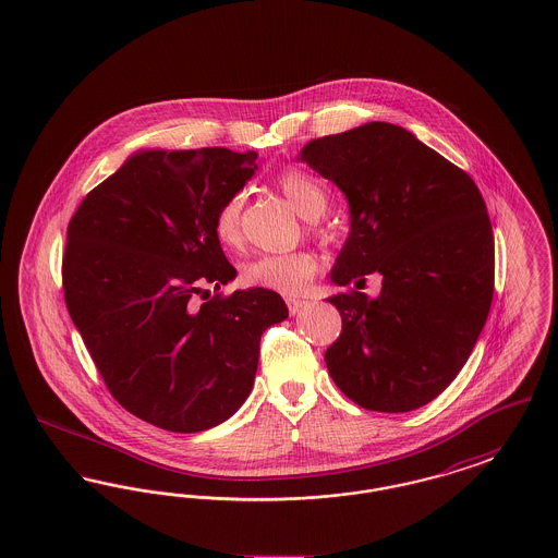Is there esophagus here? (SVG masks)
<instances>
[{
  "label": "esophagus",
  "mask_w": 558,
  "mask_h": 558,
  "mask_svg": "<svg viewBox=\"0 0 558 558\" xmlns=\"http://www.w3.org/2000/svg\"><path fill=\"white\" fill-rule=\"evenodd\" d=\"M287 307H289V314H291V316H296L303 307H307V301H305V299H291V296H289V299H287Z\"/></svg>",
  "instance_id": "obj_1"
}]
</instances>
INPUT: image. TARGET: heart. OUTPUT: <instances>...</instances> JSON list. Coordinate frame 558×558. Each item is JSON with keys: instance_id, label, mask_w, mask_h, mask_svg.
I'll return each mask as SVG.
<instances>
[{"instance_id": "heart-1", "label": "heart", "mask_w": 558, "mask_h": 558, "mask_svg": "<svg viewBox=\"0 0 558 558\" xmlns=\"http://www.w3.org/2000/svg\"><path fill=\"white\" fill-rule=\"evenodd\" d=\"M276 186L291 201L292 207L307 219H318L328 209V194L318 180L301 169H284L276 175ZM244 196H228L213 217V234L228 251H239L242 234ZM318 271V255L314 251H292L282 255H259L240 269V280L248 289L294 294Z\"/></svg>"}]
</instances>
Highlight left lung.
<instances>
[{
	"label": "left lung",
	"mask_w": 558,
	"mask_h": 558,
	"mask_svg": "<svg viewBox=\"0 0 558 558\" xmlns=\"http://www.w3.org/2000/svg\"><path fill=\"white\" fill-rule=\"evenodd\" d=\"M301 159L345 192L351 234L332 269L339 287L384 276L378 300L350 288L328 301L343 328L326 366L347 398L410 412L466 364L494 299L496 248L473 178L391 123L310 142Z\"/></svg>",
	"instance_id": "obj_1"
}]
</instances>
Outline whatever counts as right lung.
I'll list each match as a JSON object with an SVG mask.
<instances>
[{
  "label": "right lung",
  "instance_id": "right-lung-1",
  "mask_svg": "<svg viewBox=\"0 0 558 558\" xmlns=\"http://www.w3.org/2000/svg\"><path fill=\"white\" fill-rule=\"evenodd\" d=\"M255 169L251 150H144L69 221L66 310L110 396L165 430L228 421L253 389L262 335L289 318L266 289L206 299L236 276L213 217Z\"/></svg>",
  "mask_w": 558,
  "mask_h": 558
}]
</instances>
